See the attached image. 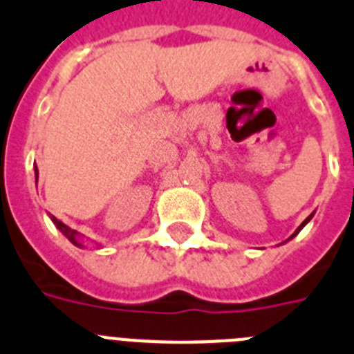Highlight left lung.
I'll use <instances>...</instances> for the list:
<instances>
[{
  "label": "left lung",
  "mask_w": 354,
  "mask_h": 354,
  "mask_svg": "<svg viewBox=\"0 0 354 354\" xmlns=\"http://www.w3.org/2000/svg\"><path fill=\"white\" fill-rule=\"evenodd\" d=\"M312 217H313V214H312V215H308V217H306V219H305V221H303V223H301V224H299V228H297V230H296V232L292 233V235H290V239H294V236H296V235H297V233H299V232H301V230L305 228L306 224H308V223H310V221H312ZM290 239H287V241H290Z\"/></svg>",
  "instance_id": "1"
}]
</instances>
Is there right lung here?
<instances>
[{"label": "right lung", "mask_w": 354, "mask_h": 354, "mask_svg": "<svg viewBox=\"0 0 354 354\" xmlns=\"http://www.w3.org/2000/svg\"><path fill=\"white\" fill-rule=\"evenodd\" d=\"M37 178H39V169L35 167V181H37ZM49 219L53 221V224L57 226L58 230H60V232H62L64 236H67V239H69L71 244H75L76 248H84V244L80 242V233L76 232V230H71L67 224H64L62 221H58L55 215H49Z\"/></svg>", "instance_id": "1"}]
</instances>
